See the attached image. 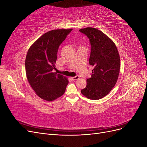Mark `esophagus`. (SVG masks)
Listing matches in <instances>:
<instances>
[{
    "label": "esophagus",
    "instance_id": "obj_1",
    "mask_svg": "<svg viewBox=\"0 0 147 147\" xmlns=\"http://www.w3.org/2000/svg\"><path fill=\"white\" fill-rule=\"evenodd\" d=\"M78 78H79V76H78V75H76V76L74 77H71V80H73V81L77 80H78Z\"/></svg>",
    "mask_w": 147,
    "mask_h": 147
}]
</instances>
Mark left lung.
Returning <instances> with one entry per match:
<instances>
[{
  "label": "left lung",
  "instance_id": "1",
  "mask_svg": "<svg viewBox=\"0 0 147 147\" xmlns=\"http://www.w3.org/2000/svg\"><path fill=\"white\" fill-rule=\"evenodd\" d=\"M88 37L91 44L89 63L93 67L91 77L86 80L82 94L92 100H99L107 95L118 78L120 58L116 45L99 30L86 28L79 30Z\"/></svg>",
  "mask_w": 147,
  "mask_h": 147
}]
</instances>
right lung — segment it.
<instances>
[{
    "label": "right lung",
    "mask_w": 147,
    "mask_h": 147,
    "mask_svg": "<svg viewBox=\"0 0 147 147\" xmlns=\"http://www.w3.org/2000/svg\"><path fill=\"white\" fill-rule=\"evenodd\" d=\"M55 29L44 34L31 46L26 57V77L37 95L52 101L64 94L69 82L56 72V61L59 47L72 31Z\"/></svg>",
    "instance_id": "right-lung-1"
}]
</instances>
